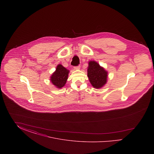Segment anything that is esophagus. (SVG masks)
<instances>
[{"label": "esophagus", "mask_w": 154, "mask_h": 154, "mask_svg": "<svg viewBox=\"0 0 154 154\" xmlns=\"http://www.w3.org/2000/svg\"><path fill=\"white\" fill-rule=\"evenodd\" d=\"M80 69V66H75L74 67V70H79Z\"/></svg>", "instance_id": "obj_1"}]
</instances>
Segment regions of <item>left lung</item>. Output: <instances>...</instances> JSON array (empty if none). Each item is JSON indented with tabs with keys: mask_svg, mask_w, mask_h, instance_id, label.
Listing matches in <instances>:
<instances>
[{
	"mask_svg": "<svg viewBox=\"0 0 154 154\" xmlns=\"http://www.w3.org/2000/svg\"><path fill=\"white\" fill-rule=\"evenodd\" d=\"M88 77L92 85L96 89L102 88L107 82V72L95 61L88 63Z\"/></svg>",
	"mask_w": 154,
	"mask_h": 154,
	"instance_id": "left-lung-1",
	"label": "left lung"
}]
</instances>
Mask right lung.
Listing matches in <instances>:
<instances>
[{"label": "right lung", "instance_id": "add662e5", "mask_svg": "<svg viewBox=\"0 0 154 154\" xmlns=\"http://www.w3.org/2000/svg\"><path fill=\"white\" fill-rule=\"evenodd\" d=\"M69 73V70L66 69L62 65L59 64L57 66L56 70L52 73L50 78V80L52 84L57 88H62L66 84L68 79Z\"/></svg>", "mask_w": 154, "mask_h": 154}]
</instances>
